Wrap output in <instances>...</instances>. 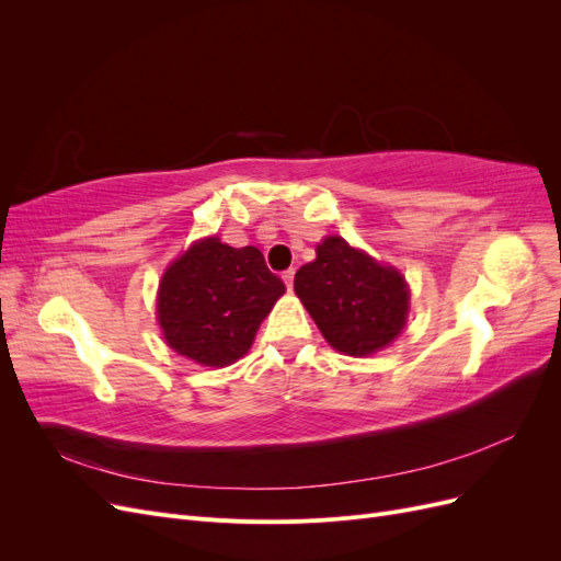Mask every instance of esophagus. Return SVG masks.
I'll return each instance as SVG.
<instances>
[{"mask_svg":"<svg viewBox=\"0 0 561 561\" xmlns=\"http://www.w3.org/2000/svg\"><path fill=\"white\" fill-rule=\"evenodd\" d=\"M283 280L287 285V290H293V283H295V268H287L283 271Z\"/></svg>","mask_w":561,"mask_h":561,"instance_id":"obj_1","label":"esophagus"}]
</instances>
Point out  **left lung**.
Returning a JSON list of instances; mask_svg holds the SVG:
<instances>
[{
  "mask_svg": "<svg viewBox=\"0 0 561 561\" xmlns=\"http://www.w3.org/2000/svg\"><path fill=\"white\" fill-rule=\"evenodd\" d=\"M318 257L295 274V293L330 346L348 355H369L393 342L407 320L404 278L365 252L330 236Z\"/></svg>",
  "mask_w": 561,
  "mask_h": 561,
  "instance_id": "left-lung-1",
  "label": "left lung"
}]
</instances>
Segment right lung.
<instances>
[{"instance_id": "obj_1", "label": "right lung", "mask_w": 561, "mask_h": 561, "mask_svg": "<svg viewBox=\"0 0 561 561\" xmlns=\"http://www.w3.org/2000/svg\"><path fill=\"white\" fill-rule=\"evenodd\" d=\"M285 293L257 248L213 236L168 266L159 285L165 342L201 365L225 367L248 353L260 322Z\"/></svg>"}]
</instances>
